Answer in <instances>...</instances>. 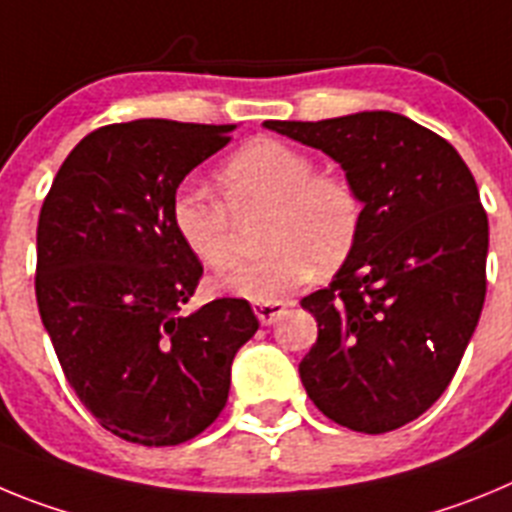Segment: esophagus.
<instances>
[{"instance_id":"obj_1","label":"esophagus","mask_w":512,"mask_h":512,"mask_svg":"<svg viewBox=\"0 0 512 512\" xmlns=\"http://www.w3.org/2000/svg\"><path fill=\"white\" fill-rule=\"evenodd\" d=\"M287 307V302L274 300V302H253V312H256V318L261 320V325H271L274 320L279 318Z\"/></svg>"}]
</instances>
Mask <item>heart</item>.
I'll use <instances>...</instances> for the list:
<instances>
[{
	"mask_svg": "<svg viewBox=\"0 0 512 512\" xmlns=\"http://www.w3.org/2000/svg\"><path fill=\"white\" fill-rule=\"evenodd\" d=\"M217 197L182 187L171 200V223L194 259L223 271L235 259L233 215L266 210L261 243L269 251L220 282L230 295L274 302L315 274L336 271L359 238L364 205L341 174L318 171L310 153L274 138H256L220 166Z\"/></svg>",
	"mask_w": 512,
	"mask_h": 512,
	"instance_id": "heart-1",
	"label": "heart"
}]
</instances>
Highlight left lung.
Returning a JSON list of instances; mask_svg holds the SVG:
<instances>
[{"label": "left lung", "mask_w": 512, "mask_h": 512, "mask_svg": "<svg viewBox=\"0 0 512 512\" xmlns=\"http://www.w3.org/2000/svg\"><path fill=\"white\" fill-rule=\"evenodd\" d=\"M264 128L328 153L364 205L354 251L300 302L318 320L300 361L307 397L351 431H395L449 387L485 305L477 182L449 140L397 112Z\"/></svg>", "instance_id": "left-lung-1"}]
</instances>
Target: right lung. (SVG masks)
<instances>
[{"label": "right lung", "mask_w": 512, "mask_h": 512, "mask_svg": "<svg viewBox=\"0 0 512 512\" xmlns=\"http://www.w3.org/2000/svg\"><path fill=\"white\" fill-rule=\"evenodd\" d=\"M230 130L104 125L69 153L40 210V320L84 408L130 443L176 446L215 423L235 354L259 330L235 297L182 315L202 264L176 235L171 200Z\"/></svg>", "instance_id": "obj_1"}]
</instances>
